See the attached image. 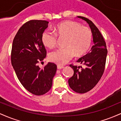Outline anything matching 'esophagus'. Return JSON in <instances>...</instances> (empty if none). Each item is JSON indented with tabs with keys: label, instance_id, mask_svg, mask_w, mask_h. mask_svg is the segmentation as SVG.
Returning <instances> with one entry per match:
<instances>
[{
	"label": "esophagus",
	"instance_id": "obj_1",
	"mask_svg": "<svg viewBox=\"0 0 121 121\" xmlns=\"http://www.w3.org/2000/svg\"><path fill=\"white\" fill-rule=\"evenodd\" d=\"M57 67L58 69H62L64 68L63 66H61V65H57Z\"/></svg>",
	"mask_w": 121,
	"mask_h": 121
}]
</instances>
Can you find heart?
Listing matches in <instances>:
<instances>
[{
	"label": "heart",
	"instance_id": "b5f03b06",
	"mask_svg": "<svg viewBox=\"0 0 121 121\" xmlns=\"http://www.w3.org/2000/svg\"><path fill=\"white\" fill-rule=\"evenodd\" d=\"M55 33L46 30L42 35V41L48 48H55L57 37L66 38L65 47L51 53L50 61L59 65H64L72 59L76 55L80 56L85 53L91 47L92 32L89 28L83 27L80 23L73 21H65L55 27Z\"/></svg>",
	"mask_w": 121,
	"mask_h": 121
}]
</instances>
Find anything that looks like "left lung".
Instances as JSON below:
<instances>
[{"mask_svg":"<svg viewBox=\"0 0 121 121\" xmlns=\"http://www.w3.org/2000/svg\"><path fill=\"white\" fill-rule=\"evenodd\" d=\"M77 17L88 23L92 32L94 45L89 52L77 61L84 65V68L70 65L74 70V74L69 79L68 84L73 91L78 93H85L92 89L102 77L105 70L108 50L103 36L94 23L85 17Z\"/></svg>","mask_w":121,"mask_h":121,"instance_id":"8db88e82","label":"left lung"}]
</instances>
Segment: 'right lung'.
<instances>
[{
    "instance_id": "add662e5",
    "label": "right lung",
    "mask_w": 121,
    "mask_h": 121,
    "mask_svg": "<svg viewBox=\"0 0 121 121\" xmlns=\"http://www.w3.org/2000/svg\"><path fill=\"white\" fill-rule=\"evenodd\" d=\"M46 20H32L20 28L14 37L11 64L22 85L33 94L41 95L51 89L57 66L48 62L43 69L37 65L47 55L42 35L48 27Z\"/></svg>"
}]
</instances>
